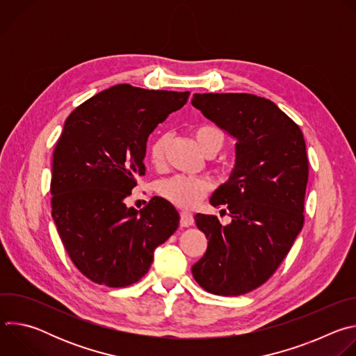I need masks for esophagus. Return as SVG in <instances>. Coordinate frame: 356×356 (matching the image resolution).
Segmentation results:
<instances>
[{
  "mask_svg": "<svg viewBox=\"0 0 356 356\" xmlns=\"http://www.w3.org/2000/svg\"><path fill=\"white\" fill-rule=\"evenodd\" d=\"M194 224V217L188 211H181L180 213V225L181 227H190Z\"/></svg>",
  "mask_w": 356,
  "mask_h": 356,
  "instance_id": "esophagus-1",
  "label": "esophagus"
}]
</instances>
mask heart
<instances>
[{"mask_svg":"<svg viewBox=\"0 0 356 356\" xmlns=\"http://www.w3.org/2000/svg\"><path fill=\"white\" fill-rule=\"evenodd\" d=\"M194 138L200 149L207 154L210 150H220L224 145V134L213 125H202L194 131ZM168 145V136H159L149 146V161L150 163L161 168L165 162V150ZM209 191L207 181L197 179L176 175L169 179L162 180L158 184V193L168 200L172 204L188 209L194 206L195 202L204 197Z\"/></svg>","mask_w":356,"mask_h":356,"instance_id":"heart-1","label":"heart"}]
</instances>
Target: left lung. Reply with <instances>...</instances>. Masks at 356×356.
<instances>
[{"instance_id": "8db88e82", "label": "left lung", "mask_w": 356, "mask_h": 356, "mask_svg": "<svg viewBox=\"0 0 356 356\" xmlns=\"http://www.w3.org/2000/svg\"><path fill=\"white\" fill-rule=\"evenodd\" d=\"M191 104L236 139L229 179L210 198L228 210L231 222L195 214L209 246L193 277L209 293L241 296L276 272L302 228L306 142L298 125L264 97L206 92L194 94Z\"/></svg>"}]
</instances>
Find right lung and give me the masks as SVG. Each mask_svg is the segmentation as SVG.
<instances>
[{
	"mask_svg": "<svg viewBox=\"0 0 356 356\" xmlns=\"http://www.w3.org/2000/svg\"><path fill=\"white\" fill-rule=\"evenodd\" d=\"M190 92L117 84L88 98L66 120L54 152L52 217L76 268L108 287L136 283L180 216L154 197L146 207L125 198L145 175L147 136Z\"/></svg>",
	"mask_w": 356,
	"mask_h": 356,
	"instance_id": "right-lung-1",
	"label": "right lung"
}]
</instances>
